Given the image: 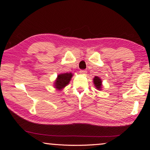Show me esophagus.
I'll return each mask as SVG.
<instances>
[{
    "mask_svg": "<svg viewBox=\"0 0 150 150\" xmlns=\"http://www.w3.org/2000/svg\"><path fill=\"white\" fill-rule=\"evenodd\" d=\"M79 73H80V74H81V75H86L87 71L86 70H81Z\"/></svg>",
    "mask_w": 150,
    "mask_h": 150,
    "instance_id": "34e87169",
    "label": "esophagus"
}]
</instances>
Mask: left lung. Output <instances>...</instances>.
<instances>
[{
    "mask_svg": "<svg viewBox=\"0 0 150 150\" xmlns=\"http://www.w3.org/2000/svg\"><path fill=\"white\" fill-rule=\"evenodd\" d=\"M93 83L94 85L96 87V88L98 91H102V81L101 79L98 77L95 76L94 78L93 79Z\"/></svg>",
    "mask_w": 150,
    "mask_h": 150,
    "instance_id": "1",
    "label": "left lung"
}]
</instances>
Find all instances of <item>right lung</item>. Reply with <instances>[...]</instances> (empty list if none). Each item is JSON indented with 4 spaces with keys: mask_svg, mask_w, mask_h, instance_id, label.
Here are the masks:
<instances>
[{
    "mask_svg": "<svg viewBox=\"0 0 150 150\" xmlns=\"http://www.w3.org/2000/svg\"><path fill=\"white\" fill-rule=\"evenodd\" d=\"M72 77L73 74L71 73H65L59 74L54 81V88H56L58 91H62L69 83Z\"/></svg>",
    "mask_w": 150,
    "mask_h": 150,
    "instance_id": "obj_1",
    "label": "right lung"
}]
</instances>
